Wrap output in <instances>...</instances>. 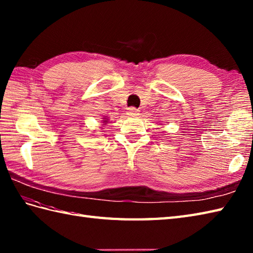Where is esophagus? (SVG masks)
Returning a JSON list of instances; mask_svg holds the SVG:
<instances>
[{
  "label": "esophagus",
  "mask_w": 253,
  "mask_h": 253,
  "mask_svg": "<svg viewBox=\"0 0 253 253\" xmlns=\"http://www.w3.org/2000/svg\"><path fill=\"white\" fill-rule=\"evenodd\" d=\"M127 114L129 116H137L139 115V110L136 109V107H129L127 111Z\"/></svg>",
  "instance_id": "obj_1"
}]
</instances>
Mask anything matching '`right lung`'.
I'll use <instances>...</instances> for the list:
<instances>
[{"label": "right lung", "instance_id": "add662e5", "mask_svg": "<svg viewBox=\"0 0 253 253\" xmlns=\"http://www.w3.org/2000/svg\"><path fill=\"white\" fill-rule=\"evenodd\" d=\"M103 123H104V124H107V120H106L105 117H104V121H103Z\"/></svg>", "mask_w": 253, "mask_h": 253}]
</instances>
